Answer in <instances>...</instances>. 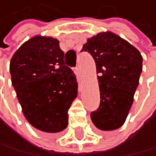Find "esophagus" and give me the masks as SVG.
<instances>
[{
	"mask_svg": "<svg viewBox=\"0 0 156 156\" xmlns=\"http://www.w3.org/2000/svg\"><path fill=\"white\" fill-rule=\"evenodd\" d=\"M75 71H76V74L78 75V76H80V75H81V69H80V67H76V68H75Z\"/></svg>",
	"mask_w": 156,
	"mask_h": 156,
	"instance_id": "34e87169",
	"label": "esophagus"
}]
</instances>
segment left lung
Listing matches in <instances>:
<instances>
[{
	"mask_svg": "<svg viewBox=\"0 0 156 156\" xmlns=\"http://www.w3.org/2000/svg\"><path fill=\"white\" fill-rule=\"evenodd\" d=\"M82 51L95 59L101 105L91 119L101 131L122 127L134 101L143 70V56L136 48L111 31L88 38Z\"/></svg>",
	"mask_w": 156,
	"mask_h": 156,
	"instance_id": "left-lung-1",
	"label": "left lung"
}]
</instances>
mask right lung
<instances>
[{"instance_id":"add662e5","label":"right lung","mask_w":156,"mask_h":156,"mask_svg":"<svg viewBox=\"0 0 156 156\" xmlns=\"http://www.w3.org/2000/svg\"><path fill=\"white\" fill-rule=\"evenodd\" d=\"M9 72L28 122L42 132L63 131L78 86L58 39L36 35L24 42L10 59Z\"/></svg>"}]
</instances>
